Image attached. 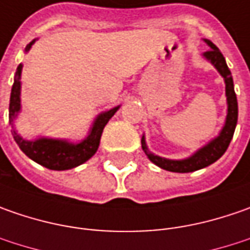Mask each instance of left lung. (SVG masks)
<instances>
[{
  "mask_svg": "<svg viewBox=\"0 0 250 250\" xmlns=\"http://www.w3.org/2000/svg\"><path fill=\"white\" fill-rule=\"evenodd\" d=\"M206 43L210 45V50L205 53V57L216 66L217 71L221 73V76L226 79V94L227 101H228V114H227L226 125H224V128H223L220 136L217 139L210 142L207 146L199 150L192 157L187 160H181V161L161 159L159 156L151 154L147 149V146H146L145 138H142V149L146 153V156L149 157L150 161L154 163L156 166H159L160 168L171 171V172H192V171H196V169L213 164L214 161H217L226 153V150L228 149L231 139L234 136V132H235L236 121H238V101H236V94L235 90H234V82H232L231 71L228 69L226 58L223 57L221 51L210 40H206Z\"/></svg>",
  "mask_w": 250,
  "mask_h": 250,
  "instance_id": "1",
  "label": "left lung"
}]
</instances>
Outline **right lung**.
I'll use <instances>...</instances> for the list:
<instances>
[{"label": "right lung", "instance_id": "1", "mask_svg": "<svg viewBox=\"0 0 250 250\" xmlns=\"http://www.w3.org/2000/svg\"><path fill=\"white\" fill-rule=\"evenodd\" d=\"M33 43L34 42L27 44L26 51L32 47ZM21 72H22V65L19 63V66L16 69V75H15L14 84H12L11 100H9L11 122L16 117L18 111L21 110V97H19L21 96V82H19ZM117 110H118V107L100 114L91 128L90 135L78 145L53 139H37L34 142H29V140L22 139L19 135H16V132H14V139L24 154L29 159L39 163L40 166L48 168V169H55V171L71 169V168L78 167L84 161H87L97 151L103 129L107 125V122L111 120V117L117 112Z\"/></svg>", "mask_w": 250, "mask_h": 250}]
</instances>
